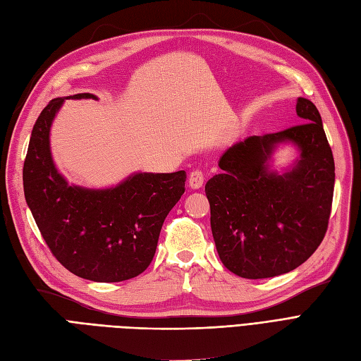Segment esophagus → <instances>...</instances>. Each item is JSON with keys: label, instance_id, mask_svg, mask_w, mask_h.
Returning a JSON list of instances; mask_svg holds the SVG:
<instances>
[{"label": "esophagus", "instance_id": "34e87169", "mask_svg": "<svg viewBox=\"0 0 361 361\" xmlns=\"http://www.w3.org/2000/svg\"><path fill=\"white\" fill-rule=\"evenodd\" d=\"M203 182H204V174H203V171H202V170L195 169V170H192V171L190 173L188 183H190V187H191L192 190H199V188H202Z\"/></svg>", "mask_w": 361, "mask_h": 361}]
</instances>
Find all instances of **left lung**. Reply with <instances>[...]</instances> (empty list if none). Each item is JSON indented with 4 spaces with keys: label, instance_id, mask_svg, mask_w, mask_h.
<instances>
[{
    "label": "left lung",
    "instance_id": "1",
    "mask_svg": "<svg viewBox=\"0 0 361 361\" xmlns=\"http://www.w3.org/2000/svg\"><path fill=\"white\" fill-rule=\"evenodd\" d=\"M301 125L253 135L227 149L221 174L207 180L211 228L218 256L233 274L268 279L298 268L322 243L334 191V159L321 114L298 97ZM292 140L302 159L283 177L264 166L271 149Z\"/></svg>",
    "mask_w": 361,
    "mask_h": 361
}]
</instances>
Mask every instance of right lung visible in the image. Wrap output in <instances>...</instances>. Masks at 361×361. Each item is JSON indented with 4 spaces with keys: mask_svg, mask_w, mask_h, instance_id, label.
I'll return each mask as SVG.
<instances>
[{
    "mask_svg": "<svg viewBox=\"0 0 361 361\" xmlns=\"http://www.w3.org/2000/svg\"><path fill=\"white\" fill-rule=\"evenodd\" d=\"M63 101H49L32 128L23 171L27 204L52 256L72 274L102 283L137 277L155 256L187 173H137L110 190L69 187L49 152V128Z\"/></svg>",
    "mask_w": 361,
    "mask_h": 361,
    "instance_id": "add662e5",
    "label": "right lung"
}]
</instances>
